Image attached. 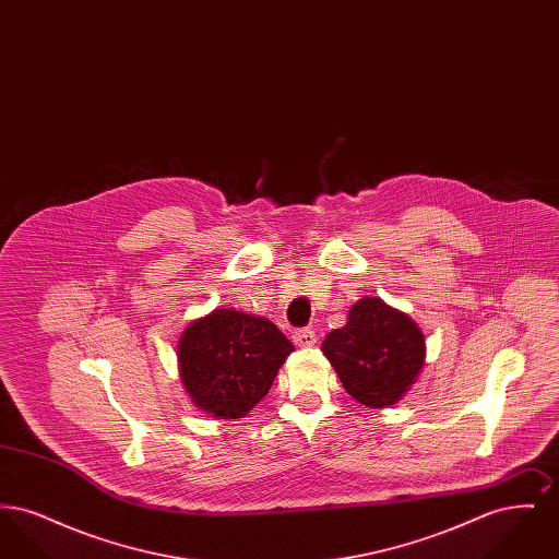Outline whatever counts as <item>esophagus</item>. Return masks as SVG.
Segmentation results:
<instances>
[{
  "label": "esophagus",
  "instance_id": "obj_1",
  "mask_svg": "<svg viewBox=\"0 0 559 559\" xmlns=\"http://www.w3.org/2000/svg\"><path fill=\"white\" fill-rule=\"evenodd\" d=\"M293 342L299 347H312L319 342V337H317V333L312 329H299V331H295Z\"/></svg>",
  "mask_w": 559,
  "mask_h": 559
}]
</instances>
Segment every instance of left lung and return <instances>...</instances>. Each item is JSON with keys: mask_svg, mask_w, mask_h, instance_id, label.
<instances>
[{"mask_svg": "<svg viewBox=\"0 0 559 559\" xmlns=\"http://www.w3.org/2000/svg\"><path fill=\"white\" fill-rule=\"evenodd\" d=\"M322 352L352 399L385 408L417 381L426 365V337L415 320L381 297H360L346 326L324 337Z\"/></svg>", "mask_w": 559, "mask_h": 559, "instance_id": "left-lung-1", "label": "left lung"}]
</instances>
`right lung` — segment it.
<instances>
[{"instance_id":"1","label":"right lung","mask_w":559,"mask_h":559,"mask_svg":"<svg viewBox=\"0 0 559 559\" xmlns=\"http://www.w3.org/2000/svg\"><path fill=\"white\" fill-rule=\"evenodd\" d=\"M292 342L272 320L215 308L178 342V369L192 404L215 419H242L264 399Z\"/></svg>"}]
</instances>
